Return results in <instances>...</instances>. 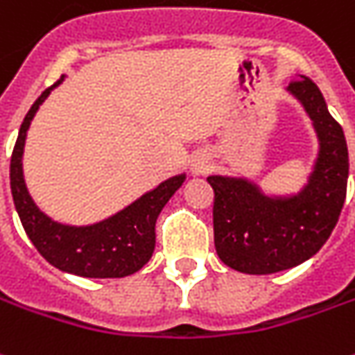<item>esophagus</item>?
I'll list each match as a JSON object with an SVG mask.
<instances>
[{"instance_id":"obj_1","label":"esophagus","mask_w":355,"mask_h":355,"mask_svg":"<svg viewBox=\"0 0 355 355\" xmlns=\"http://www.w3.org/2000/svg\"><path fill=\"white\" fill-rule=\"evenodd\" d=\"M204 171H206V163H204V161H198V163H194V173L200 175V173H204Z\"/></svg>"}]
</instances>
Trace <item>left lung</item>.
Listing matches in <instances>:
<instances>
[{
  "label": "left lung",
  "mask_w": 355,
  "mask_h": 355,
  "mask_svg": "<svg viewBox=\"0 0 355 355\" xmlns=\"http://www.w3.org/2000/svg\"><path fill=\"white\" fill-rule=\"evenodd\" d=\"M289 91L315 122L320 153L307 188L295 198H264L237 178L209 177L214 188V241L219 259L245 274H274L317 254L346 200L348 147L313 79H291Z\"/></svg>",
  "instance_id": "left-lung-1"
}]
</instances>
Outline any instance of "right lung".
<instances>
[{"label": "right lung", "instance_id": "right-lung-1", "mask_svg": "<svg viewBox=\"0 0 355 355\" xmlns=\"http://www.w3.org/2000/svg\"><path fill=\"white\" fill-rule=\"evenodd\" d=\"M60 77L48 87L26 112L11 155V194L17 214L36 250L52 266L83 278H124L144 268L155 248V221L171 196L184 182V175L161 182L116 216L89 227H69L48 219L36 208L23 180V147L26 130Z\"/></svg>", "mask_w": 355, "mask_h": 355}]
</instances>
